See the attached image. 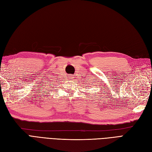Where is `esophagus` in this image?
I'll return each mask as SVG.
<instances>
[{"instance_id":"esophagus-1","label":"esophagus","mask_w":152,"mask_h":152,"mask_svg":"<svg viewBox=\"0 0 152 152\" xmlns=\"http://www.w3.org/2000/svg\"><path fill=\"white\" fill-rule=\"evenodd\" d=\"M70 78H71V80H72V79H73V75H70Z\"/></svg>"}]
</instances>
